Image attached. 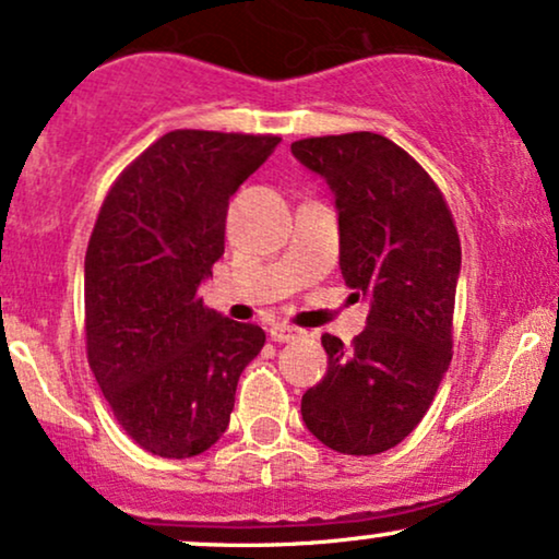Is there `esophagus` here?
I'll return each instance as SVG.
<instances>
[{
    "label": "esophagus",
    "instance_id": "34e87169",
    "mask_svg": "<svg viewBox=\"0 0 559 559\" xmlns=\"http://www.w3.org/2000/svg\"><path fill=\"white\" fill-rule=\"evenodd\" d=\"M299 335H301L299 328L286 325V322H275V325H271V338L275 344H288V341L299 338Z\"/></svg>",
    "mask_w": 559,
    "mask_h": 559
}]
</instances>
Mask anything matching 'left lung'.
Segmentation results:
<instances>
[{
	"label": "left lung",
	"mask_w": 559,
	"mask_h": 559,
	"mask_svg": "<svg viewBox=\"0 0 559 559\" xmlns=\"http://www.w3.org/2000/svg\"><path fill=\"white\" fill-rule=\"evenodd\" d=\"M292 153L331 187L341 275L369 301L352 348L322 335L328 372L301 395V419L338 453H385L419 425L450 367L459 231L429 174L382 134L307 138Z\"/></svg>",
	"instance_id": "1"
}]
</instances>
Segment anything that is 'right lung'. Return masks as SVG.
<instances>
[{"label":"right lung","mask_w":559,"mask_h":559,"mask_svg":"<svg viewBox=\"0 0 559 559\" xmlns=\"http://www.w3.org/2000/svg\"><path fill=\"white\" fill-rule=\"evenodd\" d=\"M281 138L174 130L106 194L85 252L87 361L124 432L160 459L221 440L262 328L205 309L226 211Z\"/></svg>","instance_id":"obj_1"}]
</instances>
